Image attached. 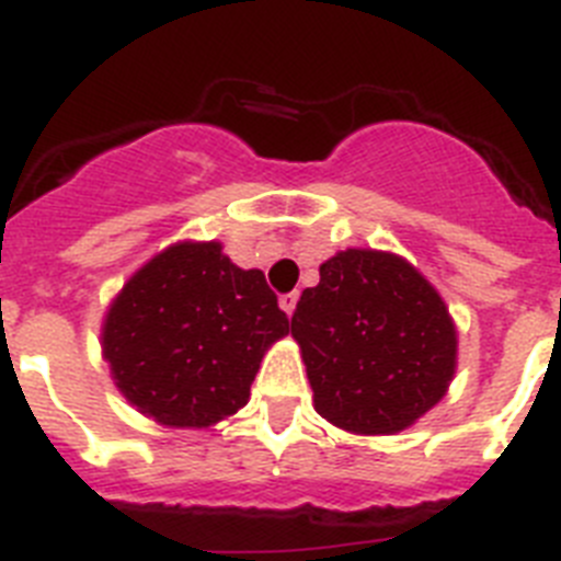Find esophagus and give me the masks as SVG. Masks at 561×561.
<instances>
[{"label":"esophagus","mask_w":561,"mask_h":561,"mask_svg":"<svg viewBox=\"0 0 561 561\" xmlns=\"http://www.w3.org/2000/svg\"><path fill=\"white\" fill-rule=\"evenodd\" d=\"M296 301H299V294H296V290H294V294H282V296H279V308L285 310L287 316H294Z\"/></svg>","instance_id":"esophagus-1"}]
</instances>
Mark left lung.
Listing matches in <instances>:
<instances>
[{
    "instance_id": "8db88e82",
    "label": "left lung",
    "mask_w": 561,
    "mask_h": 561,
    "mask_svg": "<svg viewBox=\"0 0 561 561\" xmlns=\"http://www.w3.org/2000/svg\"><path fill=\"white\" fill-rule=\"evenodd\" d=\"M290 319L316 412L358 435H392L435 407L457 335L437 290L392 253H335Z\"/></svg>"
}]
</instances>
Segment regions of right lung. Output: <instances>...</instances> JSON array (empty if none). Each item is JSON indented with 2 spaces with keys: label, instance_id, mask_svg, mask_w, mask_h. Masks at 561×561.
<instances>
[{
  "label": "right lung",
  "instance_id": "right-lung-1",
  "mask_svg": "<svg viewBox=\"0 0 561 561\" xmlns=\"http://www.w3.org/2000/svg\"><path fill=\"white\" fill-rule=\"evenodd\" d=\"M290 333L262 271L217 242H180L126 282L106 313L115 383L165 426H211L242 409L262 355Z\"/></svg>",
  "mask_w": 561,
  "mask_h": 561
}]
</instances>
